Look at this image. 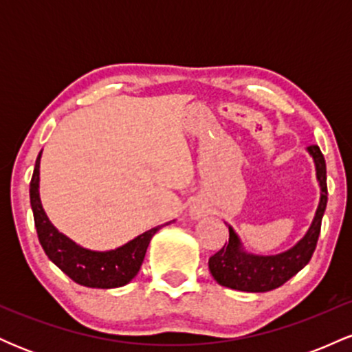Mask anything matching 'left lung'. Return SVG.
I'll use <instances>...</instances> for the list:
<instances>
[{
	"label": "left lung",
	"instance_id": "8db88e82",
	"mask_svg": "<svg viewBox=\"0 0 352 352\" xmlns=\"http://www.w3.org/2000/svg\"><path fill=\"white\" fill-rule=\"evenodd\" d=\"M309 155L316 165V177L321 187V199L313 218V223L306 235L298 241L293 248L280 254H261L246 253L241 248V241L232 227H228V243L225 241L223 248L210 256L208 268L218 285L227 288L248 293H265L280 288L289 278H293L300 270L309 263L321 232V220L328 204V185H326V162L318 145H309Z\"/></svg>",
	"mask_w": 352,
	"mask_h": 352
}]
</instances>
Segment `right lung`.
Masks as SVG:
<instances>
[{"label": "right lung", "mask_w": 352, "mask_h": 352, "mask_svg": "<svg viewBox=\"0 0 352 352\" xmlns=\"http://www.w3.org/2000/svg\"><path fill=\"white\" fill-rule=\"evenodd\" d=\"M39 162H41V152L36 159L33 179L30 184V199L39 243L47 258L72 281L87 288L109 289L127 285L139 273L152 236L164 225L148 230L111 252H91L76 245L54 228L43 210L41 199H39Z\"/></svg>", "instance_id": "1"}]
</instances>
